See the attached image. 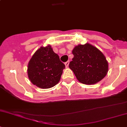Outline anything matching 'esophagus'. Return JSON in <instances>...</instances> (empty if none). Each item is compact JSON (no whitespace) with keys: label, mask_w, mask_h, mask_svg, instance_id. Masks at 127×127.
<instances>
[{"label":"esophagus","mask_w":127,"mask_h":127,"mask_svg":"<svg viewBox=\"0 0 127 127\" xmlns=\"http://www.w3.org/2000/svg\"><path fill=\"white\" fill-rule=\"evenodd\" d=\"M69 63H70V61H67V62H65V67L67 68L68 66V65H69Z\"/></svg>","instance_id":"obj_1"}]
</instances>
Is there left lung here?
Instances as JSON below:
<instances>
[{"label":"left lung","mask_w":127,"mask_h":127,"mask_svg":"<svg viewBox=\"0 0 127 127\" xmlns=\"http://www.w3.org/2000/svg\"><path fill=\"white\" fill-rule=\"evenodd\" d=\"M74 56L69 67L80 83L95 84L103 79L108 71V62L98 48L88 43L78 44L73 49Z\"/></svg>","instance_id":"1"}]
</instances>
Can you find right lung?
<instances>
[{
  "label": "right lung",
  "mask_w": 127,
  "mask_h": 127,
  "mask_svg": "<svg viewBox=\"0 0 127 127\" xmlns=\"http://www.w3.org/2000/svg\"><path fill=\"white\" fill-rule=\"evenodd\" d=\"M65 65L51 45L41 46L33 54L27 66L29 79L41 89L54 87L59 82Z\"/></svg>",
  "instance_id": "1"
}]
</instances>
